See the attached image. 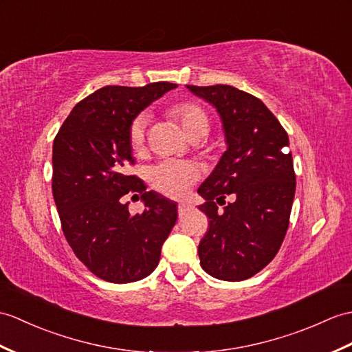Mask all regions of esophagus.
I'll return each instance as SVG.
<instances>
[{
    "mask_svg": "<svg viewBox=\"0 0 352 352\" xmlns=\"http://www.w3.org/2000/svg\"><path fill=\"white\" fill-rule=\"evenodd\" d=\"M189 210H190V206L187 202H179L178 204V216L179 217H183Z\"/></svg>",
    "mask_w": 352,
    "mask_h": 352,
    "instance_id": "1",
    "label": "esophagus"
}]
</instances>
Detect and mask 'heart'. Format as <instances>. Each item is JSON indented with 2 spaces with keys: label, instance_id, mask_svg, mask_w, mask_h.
<instances>
[{
  "label": "heart",
  "instance_id": "1",
  "mask_svg": "<svg viewBox=\"0 0 352 352\" xmlns=\"http://www.w3.org/2000/svg\"><path fill=\"white\" fill-rule=\"evenodd\" d=\"M170 116L179 122V126L183 127L184 133L189 138L196 133L208 132V118L196 104L179 103L170 109ZM145 124V116H139L130 126L129 139L135 151L141 150L144 145ZM199 175L201 170L193 162L165 159L151 168L150 183L154 189L163 195L170 196V198H182L198 182Z\"/></svg>",
  "mask_w": 352,
  "mask_h": 352
}]
</instances>
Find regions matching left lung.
<instances>
[{"label": "left lung", "instance_id": "left-lung-1", "mask_svg": "<svg viewBox=\"0 0 352 352\" xmlns=\"http://www.w3.org/2000/svg\"><path fill=\"white\" fill-rule=\"evenodd\" d=\"M219 113L226 151L198 193L210 228L199 243L201 267L220 280L249 279L279 252L289 225L296 174L289 139L256 97L231 85H186ZM231 194L233 201L223 210Z\"/></svg>", "mask_w": 352, "mask_h": 352}]
</instances>
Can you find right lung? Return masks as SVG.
I'll return each instance as SVG.
<instances>
[{"label": "right lung", "instance_id": "1", "mask_svg": "<svg viewBox=\"0 0 352 352\" xmlns=\"http://www.w3.org/2000/svg\"><path fill=\"white\" fill-rule=\"evenodd\" d=\"M177 88L108 85L72 109L52 148V193L63 232L91 273L112 283L150 276L177 222V202L127 174L133 163L129 130L145 108ZM142 193L147 208L130 215L122 196Z\"/></svg>", "mask_w": 352, "mask_h": 352}]
</instances>
